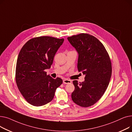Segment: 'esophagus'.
I'll return each mask as SVG.
<instances>
[{
	"mask_svg": "<svg viewBox=\"0 0 132 132\" xmlns=\"http://www.w3.org/2000/svg\"><path fill=\"white\" fill-rule=\"evenodd\" d=\"M72 82L70 80H68V79H64L63 80V84H71Z\"/></svg>",
	"mask_w": 132,
	"mask_h": 132,
	"instance_id": "esophagus-1",
	"label": "esophagus"
}]
</instances>
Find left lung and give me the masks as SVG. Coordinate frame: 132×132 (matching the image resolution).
Wrapping results in <instances>:
<instances>
[{"label": "left lung", "instance_id": "8db88e82", "mask_svg": "<svg viewBox=\"0 0 132 132\" xmlns=\"http://www.w3.org/2000/svg\"><path fill=\"white\" fill-rule=\"evenodd\" d=\"M79 53L78 68L86 75L84 82L73 81L75 87L72 99L84 108L98 102L109 86L112 74V64L104 46L95 37L81 33L67 38Z\"/></svg>", "mask_w": 132, "mask_h": 132}]
</instances>
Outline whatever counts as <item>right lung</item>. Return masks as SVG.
I'll list each match as a JSON object with an SVG mask.
<instances>
[{
  "mask_svg": "<svg viewBox=\"0 0 132 132\" xmlns=\"http://www.w3.org/2000/svg\"><path fill=\"white\" fill-rule=\"evenodd\" d=\"M64 40L46 36L34 37L27 41L19 52L15 70L16 85L32 105L40 106L50 102L62 84L61 79H53L45 70L51 67Z\"/></svg>",
  "mask_w": 132,
  "mask_h": 132,
  "instance_id": "1",
  "label": "right lung"
}]
</instances>
